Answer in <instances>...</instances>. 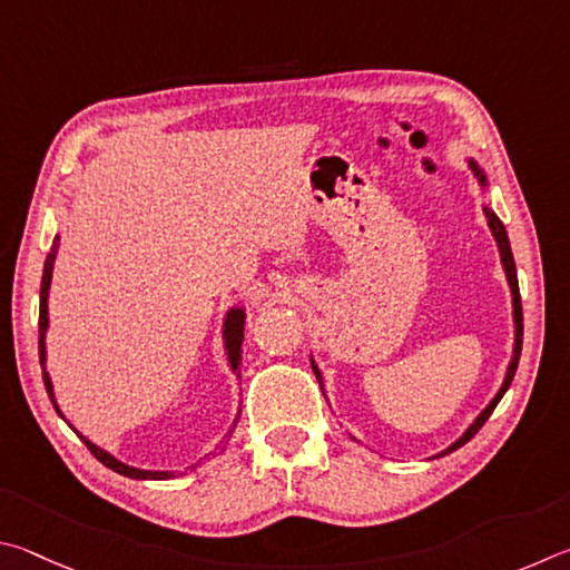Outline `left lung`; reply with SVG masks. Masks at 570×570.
<instances>
[{
    "label": "left lung",
    "mask_w": 570,
    "mask_h": 570,
    "mask_svg": "<svg viewBox=\"0 0 570 570\" xmlns=\"http://www.w3.org/2000/svg\"><path fill=\"white\" fill-rule=\"evenodd\" d=\"M471 169H473V175L481 179V185H485V175H483V169L478 167L473 159L471 163ZM485 217H488V225H491V233H493V237H495V243H498V249H501V259H503V267H505V277H508V285H511V293H513V321H515V345H513V357H511V365H508V373H505V381H503V385H501V391L495 393V397L491 403H488V407L485 411L475 417L473 421V425L468 428V431L458 438V441L451 445V448H445L443 453H438V458L441 455H448V453H453V451H458V448L461 445H465L468 441H471V438L481 431L483 428V423L488 421V417H491V413L495 411V405L501 403V397L505 395V391L508 387H511V383H513V375H515V367H518V361H521V347H523V307H521V291H518V275H515V259H513V253H511V243H508V233H505V227H503V223L501 219H498V215L495 213H491V209L485 207ZM313 363V361H311ZM313 371H315V375H317V381H321V387H323V377H321V371H317V365L313 363Z\"/></svg>",
    "instance_id": "8db88e82"
}]
</instances>
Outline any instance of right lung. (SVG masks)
Returning <instances> with one entry per match:
<instances>
[{"instance_id": "obj_1", "label": "right lung", "mask_w": 570, "mask_h": 570, "mask_svg": "<svg viewBox=\"0 0 570 570\" xmlns=\"http://www.w3.org/2000/svg\"><path fill=\"white\" fill-rule=\"evenodd\" d=\"M57 239L59 237H55V243H52V253H49L47 259H45L42 287H39V363H42V365H45V333H47V325H49L47 295H49V283H52V267H55V257H57V247H59ZM243 327H245V311H243V307H233V311H229L227 317H225V347H227V361H229V365H233V371H237L239 353H243ZM42 377H45V387H47L49 401H52L55 411L59 413L57 401H55V391H52V381H49V375H47L45 367H42ZM59 415H62V413H59ZM237 417H235V423H237ZM229 435H233V431H229ZM79 438H82L85 445L89 448V453H92L99 463L107 465V468H112V471L119 473V475L139 478V481H147V478H149V481H163V478L175 475V473H167V471H139V468L125 465V463H119L115 455H109L107 451H102V448H97L95 443H89L85 435H79Z\"/></svg>"}]
</instances>
